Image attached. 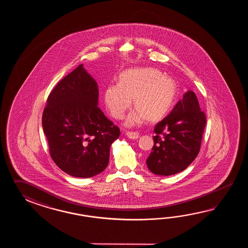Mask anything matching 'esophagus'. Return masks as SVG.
<instances>
[{
	"mask_svg": "<svg viewBox=\"0 0 248 248\" xmlns=\"http://www.w3.org/2000/svg\"><path fill=\"white\" fill-rule=\"evenodd\" d=\"M126 137L130 139H137L139 137V133L137 132L127 131L126 133Z\"/></svg>",
	"mask_w": 248,
	"mask_h": 248,
	"instance_id": "1",
	"label": "esophagus"
}]
</instances>
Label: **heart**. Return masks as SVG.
<instances>
[{
  "instance_id": "obj_1",
  "label": "heart",
  "mask_w": 248,
  "mask_h": 248,
  "mask_svg": "<svg viewBox=\"0 0 248 248\" xmlns=\"http://www.w3.org/2000/svg\"><path fill=\"white\" fill-rule=\"evenodd\" d=\"M177 95V83L157 69H126L119 76V83L109 85L104 93L106 109L120 120L131 106L136 110L126 118V126H136L144 120L158 122L168 114Z\"/></svg>"
}]
</instances>
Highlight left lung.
<instances>
[{
	"instance_id": "8db88e82",
	"label": "left lung",
	"mask_w": 248,
	"mask_h": 248,
	"mask_svg": "<svg viewBox=\"0 0 248 248\" xmlns=\"http://www.w3.org/2000/svg\"><path fill=\"white\" fill-rule=\"evenodd\" d=\"M206 124L195 93L189 90L154 127L153 152L146 160L153 174L172 175L187 169L200 153Z\"/></svg>"
}]
</instances>
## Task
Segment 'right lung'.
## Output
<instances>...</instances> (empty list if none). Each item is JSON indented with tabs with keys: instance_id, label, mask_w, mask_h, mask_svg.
<instances>
[{
	"instance_id": "obj_1",
	"label": "right lung",
	"mask_w": 248,
	"mask_h": 248,
	"mask_svg": "<svg viewBox=\"0 0 248 248\" xmlns=\"http://www.w3.org/2000/svg\"><path fill=\"white\" fill-rule=\"evenodd\" d=\"M98 105V87L82 64L58 82L47 96L42 127L49 154L59 169L89 178L109 163L111 143L120 128Z\"/></svg>"
}]
</instances>
